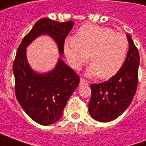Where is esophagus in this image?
I'll list each match as a JSON object with an SVG mask.
<instances>
[{"label": "esophagus", "instance_id": "1", "mask_svg": "<svg viewBox=\"0 0 146 146\" xmlns=\"http://www.w3.org/2000/svg\"><path fill=\"white\" fill-rule=\"evenodd\" d=\"M80 84H88V82L85 80L82 79V78H80Z\"/></svg>", "mask_w": 146, "mask_h": 146}]
</instances>
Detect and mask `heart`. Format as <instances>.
Instances as JSON below:
<instances>
[{"mask_svg":"<svg viewBox=\"0 0 146 146\" xmlns=\"http://www.w3.org/2000/svg\"><path fill=\"white\" fill-rule=\"evenodd\" d=\"M63 50L70 66L74 70H79L89 55L92 66L87 74L109 79L124 63L128 40L123 33H113L106 27L85 25L80 28L72 40L65 41Z\"/></svg>","mask_w":146,"mask_h":146,"instance_id":"obj_1","label":"heart"}]
</instances>
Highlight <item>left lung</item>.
I'll return each instance as SVG.
<instances>
[{
  "instance_id": "obj_1",
  "label": "left lung",
  "mask_w": 146,
  "mask_h": 146,
  "mask_svg": "<svg viewBox=\"0 0 146 146\" xmlns=\"http://www.w3.org/2000/svg\"><path fill=\"white\" fill-rule=\"evenodd\" d=\"M127 37L129 49L120 70L107 81L91 85L89 113L100 122H110L120 116L131 104L137 90L139 53L131 36L127 34Z\"/></svg>"
}]
</instances>
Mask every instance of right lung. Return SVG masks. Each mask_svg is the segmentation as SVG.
<instances>
[{"mask_svg":"<svg viewBox=\"0 0 146 146\" xmlns=\"http://www.w3.org/2000/svg\"><path fill=\"white\" fill-rule=\"evenodd\" d=\"M73 25L71 20L58 23L48 18L39 19L24 36L15 55L13 63L15 96L27 115L41 125H50L60 119L67 101L79 85L80 77L61 58L48 73L33 71L27 62V48L37 36L47 34L57 43L62 56L65 39Z\"/></svg>","mask_w":146,"mask_h":146,"instance_id":"obj_1","label":"right lung"}]
</instances>
